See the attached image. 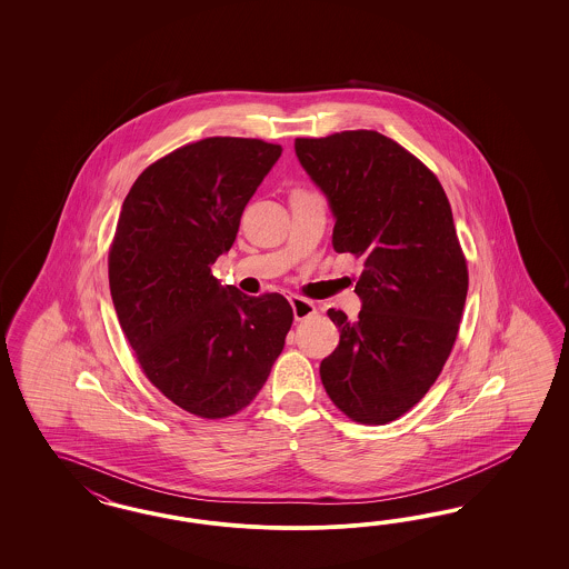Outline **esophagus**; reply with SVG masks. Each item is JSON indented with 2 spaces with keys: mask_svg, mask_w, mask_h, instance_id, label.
<instances>
[{
  "mask_svg": "<svg viewBox=\"0 0 569 569\" xmlns=\"http://www.w3.org/2000/svg\"><path fill=\"white\" fill-rule=\"evenodd\" d=\"M290 305H292L293 319L296 321H305L312 317L317 312L315 302H310L307 298H300V296H290Z\"/></svg>",
  "mask_w": 569,
  "mask_h": 569,
  "instance_id": "1",
  "label": "esophagus"
}]
</instances>
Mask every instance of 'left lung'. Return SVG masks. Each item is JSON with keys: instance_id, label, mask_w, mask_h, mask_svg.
<instances>
[{"instance_id": "obj_1", "label": "left lung", "mask_w": 569, "mask_h": 569, "mask_svg": "<svg viewBox=\"0 0 569 569\" xmlns=\"http://www.w3.org/2000/svg\"><path fill=\"white\" fill-rule=\"evenodd\" d=\"M328 198L336 252L362 260L357 321L329 309L340 345L319 373L352 421L383 426L415 407L440 376L467 296V264L436 174L378 131L293 141Z\"/></svg>"}]
</instances>
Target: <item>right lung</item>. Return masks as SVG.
<instances>
[{
  "instance_id": "add662e5",
  "label": "right lung",
  "mask_w": 569,
  "mask_h": 569,
  "mask_svg": "<svg viewBox=\"0 0 569 569\" xmlns=\"http://www.w3.org/2000/svg\"><path fill=\"white\" fill-rule=\"evenodd\" d=\"M279 156L260 139H202L148 167L122 202L108 257L119 323L148 379L198 417L248 407L292 328L281 293L246 296L210 271Z\"/></svg>"
}]
</instances>
